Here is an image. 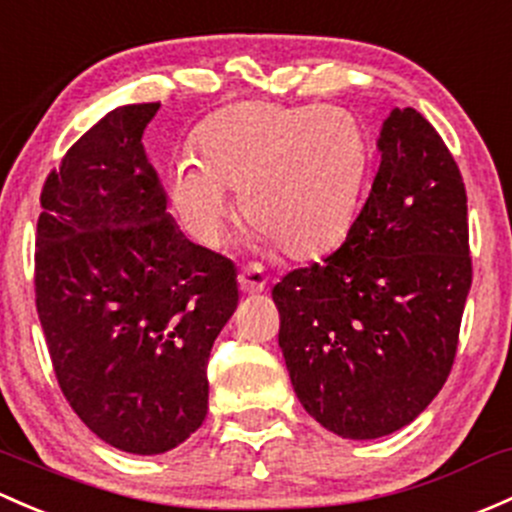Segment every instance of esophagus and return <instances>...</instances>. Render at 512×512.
Returning <instances> with one entry per match:
<instances>
[{
  "instance_id": "obj_1",
  "label": "esophagus",
  "mask_w": 512,
  "mask_h": 512,
  "mask_svg": "<svg viewBox=\"0 0 512 512\" xmlns=\"http://www.w3.org/2000/svg\"><path fill=\"white\" fill-rule=\"evenodd\" d=\"M238 282H240V289L245 294H257L267 287V274L260 265H250L240 272Z\"/></svg>"
}]
</instances>
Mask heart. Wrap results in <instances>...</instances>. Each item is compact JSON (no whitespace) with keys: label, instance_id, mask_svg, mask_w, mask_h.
<instances>
[{"label":"heart","instance_id":"obj_1","mask_svg":"<svg viewBox=\"0 0 512 512\" xmlns=\"http://www.w3.org/2000/svg\"><path fill=\"white\" fill-rule=\"evenodd\" d=\"M196 161L166 176L169 206L193 242L218 250L240 213L267 245L309 257L351 225L365 176L363 129L341 107L240 102L215 112L193 137Z\"/></svg>","mask_w":512,"mask_h":512}]
</instances>
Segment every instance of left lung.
Listing matches in <instances>:
<instances>
[{
	"mask_svg": "<svg viewBox=\"0 0 512 512\" xmlns=\"http://www.w3.org/2000/svg\"><path fill=\"white\" fill-rule=\"evenodd\" d=\"M370 196L336 252L274 284L304 410L343 439L410 424L454 365L471 289L466 188L437 129L395 107Z\"/></svg>",
	"mask_w": 512,
	"mask_h": 512,
	"instance_id": "left-lung-1",
	"label": "left lung"
}]
</instances>
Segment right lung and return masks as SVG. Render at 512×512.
Returning <instances> with one entry per match:
<instances>
[{"instance_id":"add662e5","label":"right lung","mask_w":512,"mask_h":512,"mask_svg":"<svg viewBox=\"0 0 512 512\" xmlns=\"http://www.w3.org/2000/svg\"><path fill=\"white\" fill-rule=\"evenodd\" d=\"M159 102L90 127L48 174L36 311L68 405L115 449L164 454L208 412V358L238 306L228 257L166 213L142 134Z\"/></svg>"}]
</instances>
